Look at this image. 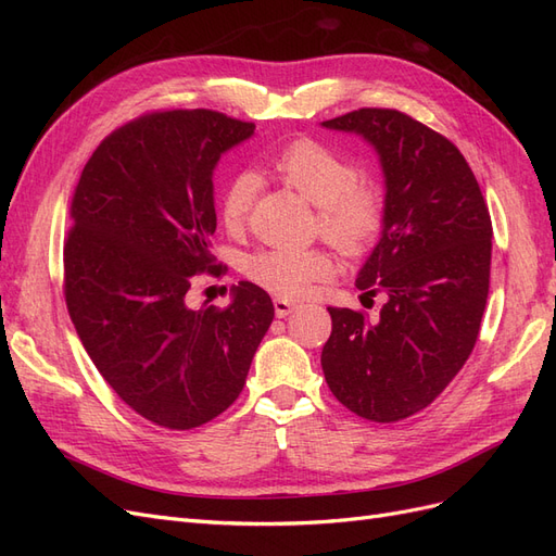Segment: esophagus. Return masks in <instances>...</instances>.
<instances>
[{"instance_id":"obj_1","label":"esophagus","mask_w":556,"mask_h":556,"mask_svg":"<svg viewBox=\"0 0 556 556\" xmlns=\"http://www.w3.org/2000/svg\"><path fill=\"white\" fill-rule=\"evenodd\" d=\"M274 308H276V315H278V317H288L290 313H294V311L299 308V304H294V301L282 299V296H276V299H274Z\"/></svg>"}]
</instances>
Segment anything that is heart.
I'll return each instance as SVG.
<instances>
[{"label":"heart","instance_id":"obj_1","mask_svg":"<svg viewBox=\"0 0 556 556\" xmlns=\"http://www.w3.org/2000/svg\"><path fill=\"white\" fill-rule=\"evenodd\" d=\"M271 172L288 182L313 206H317L319 233L345 255H357L378 237L382 227V197L368 182H359V166L339 150L315 141L299 139L285 146L271 160ZM255 180L237 174L220 197V223L237 231L243 227ZM333 271L323 250L262 248L243 262V274L260 288L278 296H301L315 280Z\"/></svg>","mask_w":556,"mask_h":556}]
</instances>
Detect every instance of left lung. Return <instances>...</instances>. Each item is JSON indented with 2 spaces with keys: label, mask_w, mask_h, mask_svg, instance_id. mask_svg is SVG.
I'll return each mask as SVG.
<instances>
[{
  "label": "left lung",
  "mask_w": 556,
  "mask_h": 556,
  "mask_svg": "<svg viewBox=\"0 0 556 556\" xmlns=\"http://www.w3.org/2000/svg\"><path fill=\"white\" fill-rule=\"evenodd\" d=\"M323 127L376 148L384 176L380 241L357 288L387 296L378 319L329 308V390L371 422H399L439 396L473 350L490 294L492 217L459 148L394 109H359Z\"/></svg>",
  "instance_id": "1"
}]
</instances>
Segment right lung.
Segmentation results:
<instances>
[{
  "instance_id": "add662e5",
  "label": "right lung",
  "mask_w": 556,
  "mask_h": 556,
  "mask_svg": "<svg viewBox=\"0 0 556 556\" xmlns=\"http://www.w3.org/2000/svg\"><path fill=\"white\" fill-rule=\"evenodd\" d=\"M252 131L206 109L141 115L97 146L72 199L64 299L78 339L113 392L166 429L225 413L274 323L248 280L227 308L188 306L194 276L223 271L213 169Z\"/></svg>"
}]
</instances>
